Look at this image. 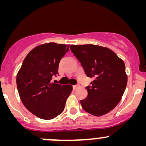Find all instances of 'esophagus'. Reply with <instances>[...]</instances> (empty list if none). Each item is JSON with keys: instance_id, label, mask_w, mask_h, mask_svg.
<instances>
[{"instance_id": "34e87169", "label": "esophagus", "mask_w": 146, "mask_h": 146, "mask_svg": "<svg viewBox=\"0 0 146 146\" xmlns=\"http://www.w3.org/2000/svg\"><path fill=\"white\" fill-rule=\"evenodd\" d=\"M78 84H77V85H74V86H73V89H74V90L76 89V88H78Z\"/></svg>"}]
</instances>
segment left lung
Instances as JSON below:
<instances>
[{
    "label": "left lung",
    "instance_id": "8db88e82",
    "mask_svg": "<svg viewBox=\"0 0 146 146\" xmlns=\"http://www.w3.org/2000/svg\"><path fill=\"white\" fill-rule=\"evenodd\" d=\"M86 76L93 78L86 86L88 96L80 100L87 113L102 116L109 113L121 100L128 78L123 61L112 50L93 44L71 45Z\"/></svg>",
    "mask_w": 146,
    "mask_h": 146
}]
</instances>
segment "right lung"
I'll use <instances>...</instances> for the list:
<instances>
[{"label": "right lung", "mask_w": 146, "mask_h": 146, "mask_svg": "<svg viewBox=\"0 0 146 146\" xmlns=\"http://www.w3.org/2000/svg\"><path fill=\"white\" fill-rule=\"evenodd\" d=\"M68 49V45L53 42L39 45L28 53L17 74L16 84L22 102L42 119H52L62 113L71 93V85L51 82L52 77L58 75L60 60Z\"/></svg>", "instance_id": "add662e5"}]
</instances>
